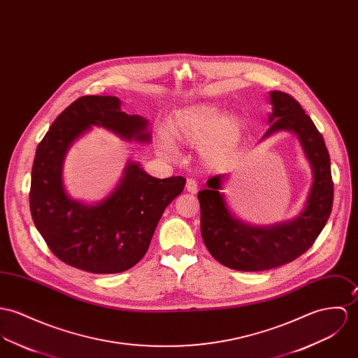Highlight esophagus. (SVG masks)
I'll return each mask as SVG.
<instances>
[{
    "mask_svg": "<svg viewBox=\"0 0 358 358\" xmlns=\"http://www.w3.org/2000/svg\"><path fill=\"white\" fill-rule=\"evenodd\" d=\"M186 190H187L189 193H192V194H195V193L198 192V185H196L195 179H193V178H187V180H186Z\"/></svg>",
    "mask_w": 358,
    "mask_h": 358,
    "instance_id": "esophagus-1",
    "label": "esophagus"
}]
</instances>
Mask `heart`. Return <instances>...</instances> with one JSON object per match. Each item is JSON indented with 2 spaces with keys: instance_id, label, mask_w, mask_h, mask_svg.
<instances>
[{
  "instance_id": "1",
  "label": "heart",
  "mask_w": 358,
  "mask_h": 358,
  "mask_svg": "<svg viewBox=\"0 0 358 358\" xmlns=\"http://www.w3.org/2000/svg\"><path fill=\"white\" fill-rule=\"evenodd\" d=\"M159 145L166 153H175L173 142L198 148V156L209 169L223 166L234 155L239 138L241 123L226 116L212 105H195L178 112L165 126Z\"/></svg>"
}]
</instances>
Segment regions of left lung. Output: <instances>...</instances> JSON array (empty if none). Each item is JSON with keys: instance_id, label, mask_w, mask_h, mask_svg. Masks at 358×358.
Returning <instances> with one entry per match:
<instances>
[{"instance_id": "8db88e82", "label": "left lung", "mask_w": 358, "mask_h": 358, "mask_svg": "<svg viewBox=\"0 0 358 358\" xmlns=\"http://www.w3.org/2000/svg\"><path fill=\"white\" fill-rule=\"evenodd\" d=\"M272 113L266 139L279 131L295 134L312 168V186L302 212L293 220L272 226H253L228 208L223 190L226 175H216L198 193L201 234L209 253L231 269L266 271L298 259L316 241L332 209L334 183L323 135L296 99L283 92H269Z\"/></svg>"}]
</instances>
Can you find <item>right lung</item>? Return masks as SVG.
Returning <instances> with one entry per match:
<instances>
[{
    "mask_svg": "<svg viewBox=\"0 0 358 358\" xmlns=\"http://www.w3.org/2000/svg\"><path fill=\"white\" fill-rule=\"evenodd\" d=\"M112 96H85L57 116L39 142L33 171L30 209L34 224L60 260L92 273L130 269L149 249L165 208L183 192L186 179H157L129 162L115 190L97 203L71 198L63 180L72 143L92 127H103L124 141L150 142L149 122L127 115Z\"/></svg>",
    "mask_w": 358,
    "mask_h": 358,
    "instance_id": "obj_1",
    "label": "right lung"
}]
</instances>
